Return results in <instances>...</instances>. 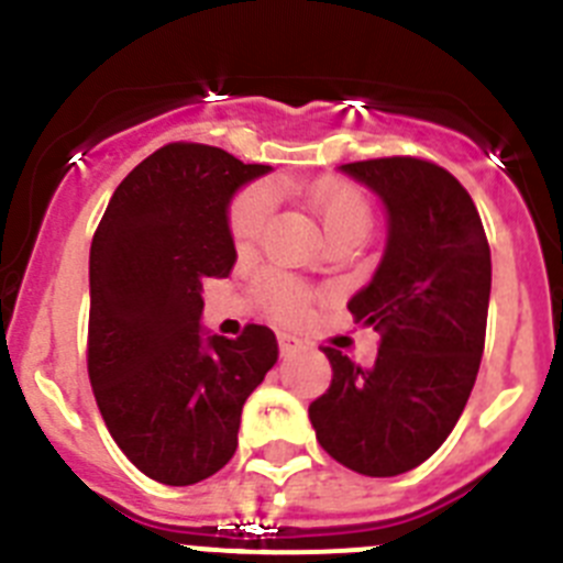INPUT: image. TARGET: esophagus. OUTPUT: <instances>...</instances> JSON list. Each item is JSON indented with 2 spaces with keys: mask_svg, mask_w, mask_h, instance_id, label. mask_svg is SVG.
I'll use <instances>...</instances> for the list:
<instances>
[{
  "mask_svg": "<svg viewBox=\"0 0 563 563\" xmlns=\"http://www.w3.org/2000/svg\"><path fill=\"white\" fill-rule=\"evenodd\" d=\"M301 350V341H298L296 335H290V332H278V352L282 355H292V352Z\"/></svg>",
  "mask_w": 563,
  "mask_h": 563,
  "instance_id": "obj_1",
  "label": "esophagus"
}]
</instances>
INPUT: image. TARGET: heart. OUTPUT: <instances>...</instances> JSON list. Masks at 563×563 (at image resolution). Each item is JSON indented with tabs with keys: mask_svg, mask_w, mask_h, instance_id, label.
<instances>
[{
	"mask_svg": "<svg viewBox=\"0 0 563 563\" xmlns=\"http://www.w3.org/2000/svg\"><path fill=\"white\" fill-rule=\"evenodd\" d=\"M271 211L273 197L265 186L245 188L233 200L231 213H228V228H231V239L239 251L256 245L267 220H271ZM310 211L327 239L343 236V233L363 239V233L369 228V206L352 188H318L316 194H310ZM258 298L278 321H296V318L305 316L310 292L285 273H265L258 278Z\"/></svg>",
	"mask_w": 563,
	"mask_h": 563,
	"instance_id": "1",
	"label": "heart"
}]
</instances>
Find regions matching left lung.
Returning a JSON list of instances; mask_svg holds the SVG:
<instances>
[{"mask_svg": "<svg viewBox=\"0 0 563 563\" xmlns=\"http://www.w3.org/2000/svg\"><path fill=\"white\" fill-rule=\"evenodd\" d=\"M380 197L389 233L350 312L380 332L375 366L324 346L330 389L310 402L321 449L363 476L406 474L440 449L465 409L490 301V247L471 194L417 157L341 166Z\"/></svg>", "mask_w": 563, "mask_h": 563, "instance_id": "8db88e82", "label": "left lung"}]
</instances>
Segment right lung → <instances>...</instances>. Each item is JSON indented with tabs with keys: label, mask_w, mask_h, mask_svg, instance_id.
Wrapping results in <instances>:
<instances>
[{
	"label": "right lung",
	"mask_w": 563,
	"mask_h": 563,
	"mask_svg": "<svg viewBox=\"0 0 563 563\" xmlns=\"http://www.w3.org/2000/svg\"><path fill=\"white\" fill-rule=\"evenodd\" d=\"M271 166L168 143L114 188L89 247L87 369L109 434L163 485L213 476L236 451L242 406L278 357L273 330L206 335L202 282L236 262L228 202Z\"/></svg>",
	"instance_id": "obj_1"
}]
</instances>
